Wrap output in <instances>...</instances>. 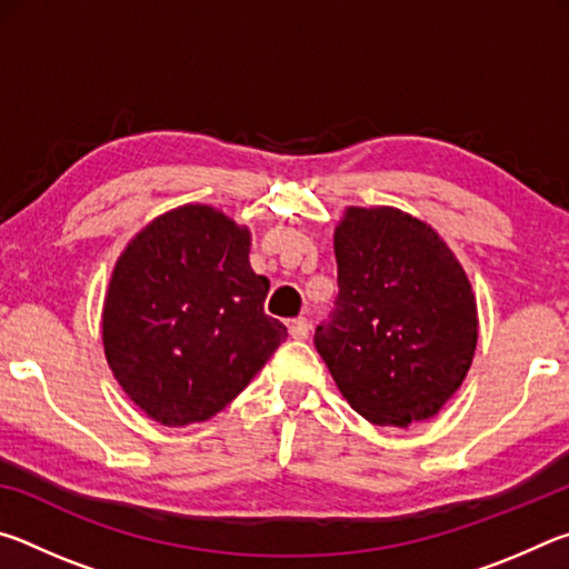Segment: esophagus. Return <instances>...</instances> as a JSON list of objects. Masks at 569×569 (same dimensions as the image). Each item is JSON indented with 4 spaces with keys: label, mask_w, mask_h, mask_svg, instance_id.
Returning a JSON list of instances; mask_svg holds the SVG:
<instances>
[{
    "label": "esophagus",
    "mask_w": 569,
    "mask_h": 569,
    "mask_svg": "<svg viewBox=\"0 0 569 569\" xmlns=\"http://www.w3.org/2000/svg\"><path fill=\"white\" fill-rule=\"evenodd\" d=\"M288 333H291V339H296V341H306L308 333H311V323H308L306 319H293L291 323H288Z\"/></svg>",
    "instance_id": "esophagus-1"
}]
</instances>
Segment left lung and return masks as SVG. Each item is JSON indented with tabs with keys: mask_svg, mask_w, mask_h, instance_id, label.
I'll return each mask as SVG.
<instances>
[{
	"mask_svg": "<svg viewBox=\"0 0 569 569\" xmlns=\"http://www.w3.org/2000/svg\"><path fill=\"white\" fill-rule=\"evenodd\" d=\"M339 298L316 349L343 399L379 427L427 421L477 351V298L435 228L391 206L343 210L333 230Z\"/></svg>",
	"mask_w": 569,
	"mask_h": 569,
	"instance_id": "left-lung-1",
	"label": "left lung"
}]
</instances>
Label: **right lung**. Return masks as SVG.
Here are the masks:
<instances>
[{
  "label": "right lung",
  "mask_w": 569,
  "mask_h": 569,
  "mask_svg": "<svg viewBox=\"0 0 569 569\" xmlns=\"http://www.w3.org/2000/svg\"><path fill=\"white\" fill-rule=\"evenodd\" d=\"M248 253L246 226L188 203L150 220L112 268L104 359L134 407L162 427L216 417L286 341V326L263 311L271 283Z\"/></svg>",
  "instance_id": "add662e5"
}]
</instances>
